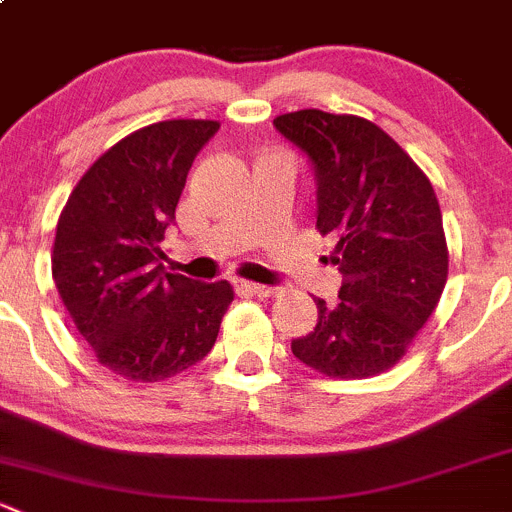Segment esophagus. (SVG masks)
<instances>
[{
	"mask_svg": "<svg viewBox=\"0 0 512 512\" xmlns=\"http://www.w3.org/2000/svg\"><path fill=\"white\" fill-rule=\"evenodd\" d=\"M240 287H245L247 292L255 294V297H277L279 289L277 287H265V284H252V282H242Z\"/></svg>",
	"mask_w": 512,
	"mask_h": 512,
	"instance_id": "34e87169",
	"label": "esophagus"
}]
</instances>
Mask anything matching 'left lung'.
Masks as SVG:
<instances>
[{"label": "left lung", "instance_id": "obj_1", "mask_svg": "<svg viewBox=\"0 0 512 512\" xmlns=\"http://www.w3.org/2000/svg\"><path fill=\"white\" fill-rule=\"evenodd\" d=\"M274 127L314 164L316 230L343 274L336 304L292 353L328 378L385 373L437 309L449 274L437 193L410 154L358 115L299 110Z\"/></svg>", "mask_w": 512, "mask_h": 512}]
</instances>
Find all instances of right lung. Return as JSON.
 <instances>
[{"mask_svg": "<svg viewBox=\"0 0 512 512\" xmlns=\"http://www.w3.org/2000/svg\"><path fill=\"white\" fill-rule=\"evenodd\" d=\"M218 127L166 120L127 134L58 218L53 282L98 363L125 380L159 383L206 358L235 297L225 279L191 282L161 265L188 169Z\"/></svg>", "mask_w": 512, "mask_h": 512, "instance_id": "obj_1", "label": "right lung"}]
</instances>
